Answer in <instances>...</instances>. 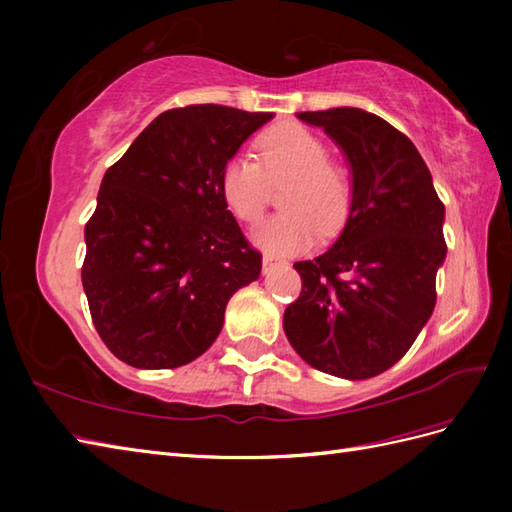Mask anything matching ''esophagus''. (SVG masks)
I'll return each instance as SVG.
<instances>
[{"instance_id": "1", "label": "esophagus", "mask_w": 512, "mask_h": 512, "mask_svg": "<svg viewBox=\"0 0 512 512\" xmlns=\"http://www.w3.org/2000/svg\"><path fill=\"white\" fill-rule=\"evenodd\" d=\"M277 264H279V259H277L275 255L264 253V257H262V268H264V273H270V270H273Z\"/></svg>"}]
</instances>
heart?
Listing matches in <instances>:
<instances>
[{"mask_svg":"<svg viewBox=\"0 0 512 512\" xmlns=\"http://www.w3.org/2000/svg\"><path fill=\"white\" fill-rule=\"evenodd\" d=\"M257 160L235 156L220 173V191L237 220L253 224L264 215L270 184L286 182L284 211L257 226L255 242L268 253L292 255L317 237L336 235L354 202V180L343 162L328 156L325 140L303 125L268 129L255 143Z\"/></svg>","mask_w":512,"mask_h":512,"instance_id":"b5f03b06","label":"heart"}]
</instances>
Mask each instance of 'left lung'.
Returning <instances> with one entry per match:
<instances>
[{
    "instance_id": "8db88e82",
    "label": "left lung",
    "mask_w": 512,
    "mask_h": 512,
    "mask_svg": "<svg viewBox=\"0 0 512 512\" xmlns=\"http://www.w3.org/2000/svg\"><path fill=\"white\" fill-rule=\"evenodd\" d=\"M299 118L343 147L354 202L328 253L295 264L301 292L284 332L319 372L372 378L407 354L436 308L444 204L418 149L380 116L334 107Z\"/></svg>"
}]
</instances>
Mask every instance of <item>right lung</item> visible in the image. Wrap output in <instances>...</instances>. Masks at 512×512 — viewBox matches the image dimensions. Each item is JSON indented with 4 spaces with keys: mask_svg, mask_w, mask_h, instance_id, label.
Returning <instances> with one entry per match:
<instances>
[{
    "mask_svg": "<svg viewBox=\"0 0 512 512\" xmlns=\"http://www.w3.org/2000/svg\"><path fill=\"white\" fill-rule=\"evenodd\" d=\"M270 118L213 103L173 107L105 171L81 279L94 328L123 363L195 361L220 334L228 299L262 273L220 173Z\"/></svg>",
    "mask_w": 512,
    "mask_h": 512,
    "instance_id": "right-lung-1",
    "label": "right lung"
}]
</instances>
